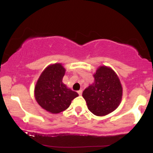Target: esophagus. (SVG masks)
Instances as JSON below:
<instances>
[{
  "mask_svg": "<svg viewBox=\"0 0 153 153\" xmlns=\"http://www.w3.org/2000/svg\"><path fill=\"white\" fill-rule=\"evenodd\" d=\"M82 90H79L78 91V94L80 95H80H82Z\"/></svg>",
  "mask_w": 153,
  "mask_h": 153,
  "instance_id": "obj_1",
  "label": "esophagus"
}]
</instances>
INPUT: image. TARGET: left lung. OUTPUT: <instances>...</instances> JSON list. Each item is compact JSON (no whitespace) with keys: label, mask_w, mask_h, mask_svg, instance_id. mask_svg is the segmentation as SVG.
Returning <instances> with one entry per match:
<instances>
[{"label":"left lung","mask_w":153,"mask_h":153,"mask_svg":"<svg viewBox=\"0 0 153 153\" xmlns=\"http://www.w3.org/2000/svg\"><path fill=\"white\" fill-rule=\"evenodd\" d=\"M94 83L82 92L91 112L105 116L119 106L122 96V87L117 74L111 68L101 66L94 75Z\"/></svg>","instance_id":"left-lung-1"}]
</instances>
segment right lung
Here are the masks:
<instances>
[{
    "mask_svg": "<svg viewBox=\"0 0 153 153\" xmlns=\"http://www.w3.org/2000/svg\"><path fill=\"white\" fill-rule=\"evenodd\" d=\"M65 70L61 64L47 67L39 78L34 88L36 101L44 109L52 114L65 111L78 93L68 88L62 82Z\"/></svg>",
    "mask_w": 153,
    "mask_h": 153,
    "instance_id": "obj_1",
    "label": "right lung"
}]
</instances>
